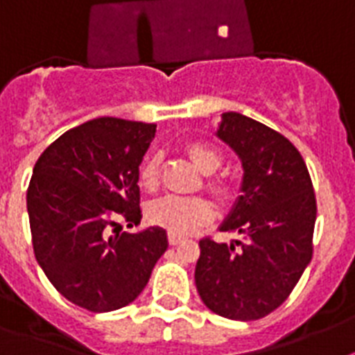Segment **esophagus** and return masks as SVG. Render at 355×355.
I'll return each instance as SVG.
<instances>
[{
  "instance_id": "obj_1",
  "label": "esophagus",
  "mask_w": 355,
  "mask_h": 355,
  "mask_svg": "<svg viewBox=\"0 0 355 355\" xmlns=\"http://www.w3.org/2000/svg\"><path fill=\"white\" fill-rule=\"evenodd\" d=\"M178 243H182V237L177 235V233L169 232V244H171V246H177Z\"/></svg>"
}]
</instances>
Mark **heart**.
<instances>
[{"label":"heart","instance_id":"obj_1","mask_svg":"<svg viewBox=\"0 0 355 355\" xmlns=\"http://www.w3.org/2000/svg\"><path fill=\"white\" fill-rule=\"evenodd\" d=\"M187 155L202 173H213L220 166V153L207 144L195 142L187 148ZM158 177H160V157L158 155H149L144 160L140 168V186L146 191H153L158 186ZM209 187L218 195H226L227 184L223 180L209 182ZM213 215V206L206 197H175L168 195L151 202L148 206V218L153 224L162 226L173 233H191L198 226L207 223Z\"/></svg>","mask_w":355,"mask_h":355}]
</instances>
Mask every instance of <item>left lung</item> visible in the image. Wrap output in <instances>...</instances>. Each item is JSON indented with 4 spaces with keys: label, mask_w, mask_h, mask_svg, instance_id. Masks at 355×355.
Here are the masks:
<instances>
[{
    "label": "left lung",
    "mask_w": 355,
    "mask_h": 355,
    "mask_svg": "<svg viewBox=\"0 0 355 355\" xmlns=\"http://www.w3.org/2000/svg\"><path fill=\"white\" fill-rule=\"evenodd\" d=\"M217 137L243 162L241 195L220 224L241 241L202 239L195 284L217 315L255 321L286 301L312 261L315 195L301 153L281 132L230 111Z\"/></svg>",
    "instance_id": "left-lung-1"
}]
</instances>
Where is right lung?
<instances>
[{
  "instance_id": "1",
  "label": "right lung",
  "mask_w": 355,
  "mask_h": 355,
  "mask_svg": "<svg viewBox=\"0 0 355 355\" xmlns=\"http://www.w3.org/2000/svg\"><path fill=\"white\" fill-rule=\"evenodd\" d=\"M155 123L94 118L63 132L34 166L27 211L34 255L63 297L91 312L128 306L142 293L168 233H111L140 224L138 166Z\"/></svg>"
}]
</instances>
